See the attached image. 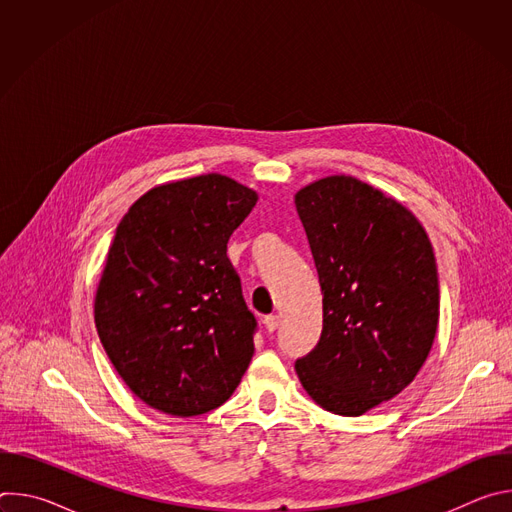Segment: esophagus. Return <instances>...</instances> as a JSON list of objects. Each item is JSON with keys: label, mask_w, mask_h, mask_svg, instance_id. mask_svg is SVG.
I'll use <instances>...</instances> for the list:
<instances>
[{"label": "esophagus", "mask_w": 512, "mask_h": 512, "mask_svg": "<svg viewBox=\"0 0 512 512\" xmlns=\"http://www.w3.org/2000/svg\"><path fill=\"white\" fill-rule=\"evenodd\" d=\"M263 324H265V328H267V332H275L277 328H279V316H265L263 318Z\"/></svg>", "instance_id": "34e87169"}]
</instances>
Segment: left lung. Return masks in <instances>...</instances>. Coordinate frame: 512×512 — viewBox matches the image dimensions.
Wrapping results in <instances>:
<instances>
[{
	"mask_svg": "<svg viewBox=\"0 0 512 512\" xmlns=\"http://www.w3.org/2000/svg\"><path fill=\"white\" fill-rule=\"evenodd\" d=\"M296 208L324 294L322 336L296 373L322 409L358 417L399 395L429 356L440 320L433 247L411 210L354 176L304 186Z\"/></svg>",
	"mask_w": 512,
	"mask_h": 512,
	"instance_id": "obj_1",
	"label": "left lung"
}]
</instances>
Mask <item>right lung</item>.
<instances>
[{
  "label": "right lung",
  "mask_w": 512,
  "mask_h": 512,
  "mask_svg": "<svg viewBox=\"0 0 512 512\" xmlns=\"http://www.w3.org/2000/svg\"><path fill=\"white\" fill-rule=\"evenodd\" d=\"M255 204V190L204 174L148 190L117 225L95 326L119 377L152 409L202 415L239 387L257 320L227 243Z\"/></svg>",
  "instance_id": "1"
}]
</instances>
